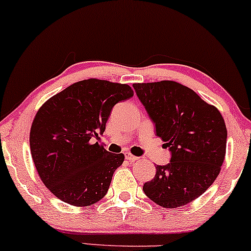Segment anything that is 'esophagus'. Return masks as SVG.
<instances>
[{
	"label": "esophagus",
	"instance_id": "obj_1",
	"mask_svg": "<svg viewBox=\"0 0 251 251\" xmlns=\"http://www.w3.org/2000/svg\"><path fill=\"white\" fill-rule=\"evenodd\" d=\"M125 157H126V160H128V161H131V162H134V161H136L138 160V156H134V155H132L131 153H125Z\"/></svg>",
	"mask_w": 251,
	"mask_h": 251
}]
</instances>
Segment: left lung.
Returning <instances> with one entry per match:
<instances>
[{
    "label": "left lung",
    "mask_w": 251,
    "mask_h": 251,
    "mask_svg": "<svg viewBox=\"0 0 251 251\" xmlns=\"http://www.w3.org/2000/svg\"><path fill=\"white\" fill-rule=\"evenodd\" d=\"M133 88L171 153L170 162L157 166L142 190L162 207L189 204L210 188L221 170L227 144L223 116L175 81L134 83Z\"/></svg>",
    "instance_id": "1"
}]
</instances>
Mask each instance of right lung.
<instances>
[{
    "mask_svg": "<svg viewBox=\"0 0 251 251\" xmlns=\"http://www.w3.org/2000/svg\"><path fill=\"white\" fill-rule=\"evenodd\" d=\"M132 96L127 84L89 78L69 85L40 107L31 126V155L41 180L56 198L89 206L106 195L125 157L91 139H100L112 107Z\"/></svg>",
    "mask_w": 251,
    "mask_h": 251,
    "instance_id": "obj_1",
    "label": "right lung"
}]
</instances>
